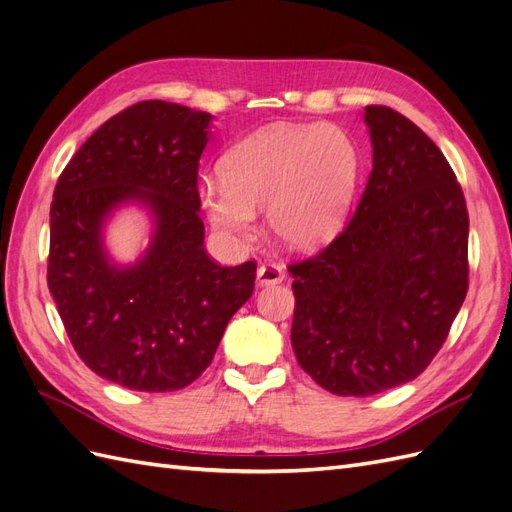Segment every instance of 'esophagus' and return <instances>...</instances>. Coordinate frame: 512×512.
Returning <instances> with one entry per match:
<instances>
[{
  "mask_svg": "<svg viewBox=\"0 0 512 512\" xmlns=\"http://www.w3.org/2000/svg\"><path fill=\"white\" fill-rule=\"evenodd\" d=\"M284 269L280 265H275V262H265V265H260L256 271V282L260 286H273V284H280L284 282Z\"/></svg>",
  "mask_w": 512,
  "mask_h": 512,
  "instance_id": "esophagus-1",
  "label": "esophagus"
}]
</instances>
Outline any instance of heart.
<instances>
[{
	"instance_id": "1",
	"label": "heart",
	"mask_w": 512,
	"mask_h": 512,
	"mask_svg": "<svg viewBox=\"0 0 512 512\" xmlns=\"http://www.w3.org/2000/svg\"><path fill=\"white\" fill-rule=\"evenodd\" d=\"M203 185L211 224L252 237L256 211L290 250H316L342 228L361 177V151L333 123H275L243 138Z\"/></svg>"
}]
</instances>
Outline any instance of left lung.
I'll use <instances>...</instances> for the list:
<instances>
[{"instance_id": "left-lung-1", "label": "left lung", "mask_w": 512, "mask_h": 512, "mask_svg": "<svg viewBox=\"0 0 512 512\" xmlns=\"http://www.w3.org/2000/svg\"><path fill=\"white\" fill-rule=\"evenodd\" d=\"M374 147L346 228L294 262L292 348L333 395L369 397L421 376L468 292V209L436 143L389 106H365Z\"/></svg>"}]
</instances>
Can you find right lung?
<instances>
[{
  "label": "right lung",
  "instance_id": "right-lung-1",
  "mask_svg": "<svg viewBox=\"0 0 512 512\" xmlns=\"http://www.w3.org/2000/svg\"><path fill=\"white\" fill-rule=\"evenodd\" d=\"M211 115L145 100L104 121L53 192L49 290L83 363L130 391L164 393L211 365L232 314L252 297L256 262L207 256L198 160ZM126 202L150 209L154 235L134 266L107 258L101 228Z\"/></svg>",
  "mask_w": 512,
  "mask_h": 512
}]
</instances>
